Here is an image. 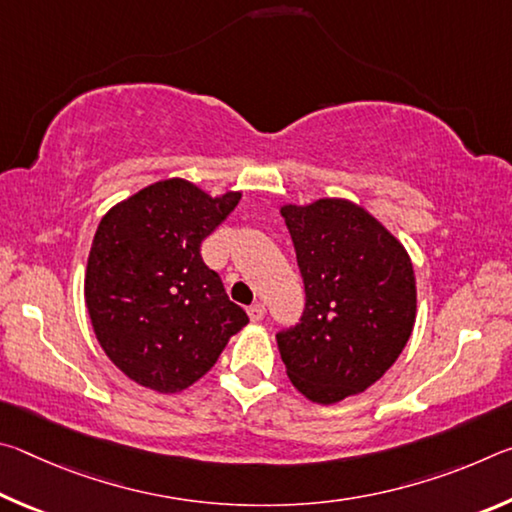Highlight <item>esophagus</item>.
<instances>
[{"instance_id": "34e87169", "label": "esophagus", "mask_w": 512, "mask_h": 512, "mask_svg": "<svg viewBox=\"0 0 512 512\" xmlns=\"http://www.w3.org/2000/svg\"><path fill=\"white\" fill-rule=\"evenodd\" d=\"M264 314H266V307L262 305V302H255V305H250L248 307V316H250V320H262L264 318Z\"/></svg>"}]
</instances>
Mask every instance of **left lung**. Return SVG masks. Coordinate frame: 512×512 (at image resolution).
<instances>
[{"label":"left lung","instance_id":"obj_1","mask_svg":"<svg viewBox=\"0 0 512 512\" xmlns=\"http://www.w3.org/2000/svg\"><path fill=\"white\" fill-rule=\"evenodd\" d=\"M305 282V311L275 336L291 384L316 404L359 395L400 357L415 325L406 248L345 198L282 205Z\"/></svg>","mask_w":512,"mask_h":512}]
</instances>
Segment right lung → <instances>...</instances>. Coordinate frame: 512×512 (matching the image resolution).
I'll return each mask as SVG.
<instances>
[{"label": "right lung", "instance_id": "1", "mask_svg": "<svg viewBox=\"0 0 512 512\" xmlns=\"http://www.w3.org/2000/svg\"><path fill=\"white\" fill-rule=\"evenodd\" d=\"M239 198L241 192L212 198L189 180L169 178L101 219L85 271V305L103 352L140 386L185 391L248 323L201 257L203 239Z\"/></svg>", "mask_w": 512, "mask_h": 512}]
</instances>
